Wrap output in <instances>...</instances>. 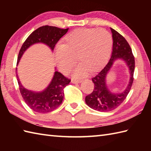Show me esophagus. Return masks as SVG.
<instances>
[{"mask_svg":"<svg viewBox=\"0 0 151 151\" xmlns=\"http://www.w3.org/2000/svg\"><path fill=\"white\" fill-rule=\"evenodd\" d=\"M82 82L81 80L78 79V80H76V79H72L71 80V82L73 84H77V83H81Z\"/></svg>","mask_w":151,"mask_h":151,"instance_id":"obj_1","label":"esophagus"}]
</instances>
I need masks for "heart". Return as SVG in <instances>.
Returning <instances> with one entry per match:
<instances>
[{
  "label": "heart",
  "instance_id": "heart-1",
  "mask_svg": "<svg viewBox=\"0 0 151 151\" xmlns=\"http://www.w3.org/2000/svg\"><path fill=\"white\" fill-rule=\"evenodd\" d=\"M113 44L111 35L104 29L78 28L67 34L63 45H58L54 56L61 72L68 73L76 62L81 63L74 72L76 77L82 76L88 70L97 71L106 62Z\"/></svg>",
  "mask_w": 151,
  "mask_h": 151
}]
</instances>
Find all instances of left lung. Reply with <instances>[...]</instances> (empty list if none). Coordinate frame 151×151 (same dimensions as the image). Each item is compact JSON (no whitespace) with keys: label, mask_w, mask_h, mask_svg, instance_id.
Instances as JSON below:
<instances>
[{"label":"left lung","mask_w":151,"mask_h":151,"mask_svg":"<svg viewBox=\"0 0 151 151\" xmlns=\"http://www.w3.org/2000/svg\"><path fill=\"white\" fill-rule=\"evenodd\" d=\"M113 37V49L110 60L97 75L92 78L94 83L93 91L86 97L85 101L89 107L99 111H109L117 108L129 94L134 81V72L135 69V60L130 46L125 38L110 28ZM117 59H123L129 67L131 78L129 85L121 94H114L109 90L105 77L107 73Z\"/></svg>","instance_id":"1"}]
</instances>
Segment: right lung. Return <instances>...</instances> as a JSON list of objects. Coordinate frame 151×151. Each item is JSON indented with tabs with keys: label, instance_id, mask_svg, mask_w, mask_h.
<instances>
[{
	"label": "right lung",
	"instance_id": "1",
	"mask_svg": "<svg viewBox=\"0 0 151 151\" xmlns=\"http://www.w3.org/2000/svg\"><path fill=\"white\" fill-rule=\"evenodd\" d=\"M68 30L69 28L62 29L49 25L38 28L22 44L19 52L17 65L25 50L35 43H45L53 50L58 41ZM17 79L20 93L28 106L33 111L41 114L52 111L62 104L64 97L63 89L70 82V79L66 78L62 73L55 71L52 81L45 89L41 92H34L28 90L22 86L17 75Z\"/></svg>",
	"mask_w": 151,
	"mask_h": 151
}]
</instances>
